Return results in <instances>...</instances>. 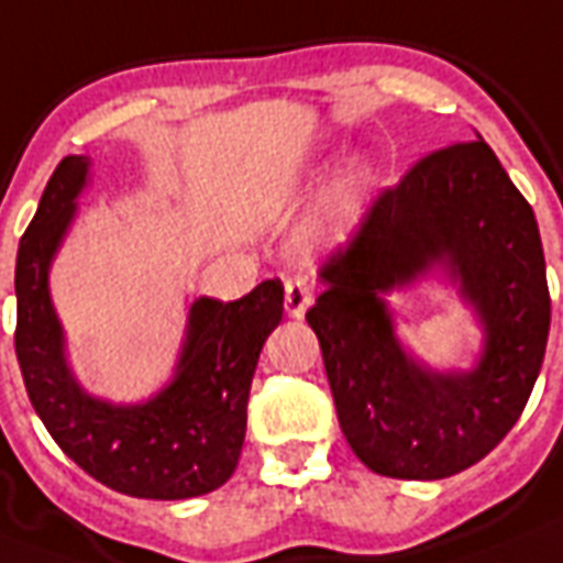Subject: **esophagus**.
Wrapping results in <instances>:
<instances>
[{
    "instance_id": "obj_1",
    "label": "esophagus",
    "mask_w": 563,
    "mask_h": 563,
    "mask_svg": "<svg viewBox=\"0 0 563 563\" xmlns=\"http://www.w3.org/2000/svg\"><path fill=\"white\" fill-rule=\"evenodd\" d=\"M310 308V290L302 282H287L285 285V310L287 317L302 319L305 310Z\"/></svg>"
}]
</instances>
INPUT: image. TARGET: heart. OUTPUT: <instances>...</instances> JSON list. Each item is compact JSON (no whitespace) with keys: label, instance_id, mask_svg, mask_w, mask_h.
Returning <instances> with one entry per match:
<instances>
[{"label":"heart","instance_id":"b5f03b06","mask_svg":"<svg viewBox=\"0 0 563 563\" xmlns=\"http://www.w3.org/2000/svg\"><path fill=\"white\" fill-rule=\"evenodd\" d=\"M372 174L363 162H349L336 170L334 183L319 197L305 227V244L319 253H334L354 241L368 206Z\"/></svg>","mask_w":563,"mask_h":563}]
</instances>
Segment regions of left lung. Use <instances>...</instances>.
Returning <instances> with one entry per match:
<instances>
[{"label":"left lung","mask_w":563,"mask_h":563,"mask_svg":"<svg viewBox=\"0 0 563 563\" xmlns=\"http://www.w3.org/2000/svg\"><path fill=\"white\" fill-rule=\"evenodd\" d=\"M433 272L484 328L471 369L427 367L397 336L385 296ZM319 278L308 325L345 442L368 471L444 479L506 439L541 372L550 287L532 206L483 136L424 156L386 188Z\"/></svg>","instance_id":"1"}]
</instances>
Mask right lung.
Instances as JSON below:
<instances>
[{"label":"right lung","instance_id":"add662e5","mask_svg":"<svg viewBox=\"0 0 563 563\" xmlns=\"http://www.w3.org/2000/svg\"><path fill=\"white\" fill-rule=\"evenodd\" d=\"M89 156H66L40 197L16 253V360L52 439L75 465L112 492L142 500H188L235 474L246 435V401L258 354L282 322L285 287L261 282L238 302L200 296L188 308L174 375L139 404L87 393L66 354L48 269L78 218Z\"/></svg>","mask_w":563,"mask_h":563}]
</instances>
